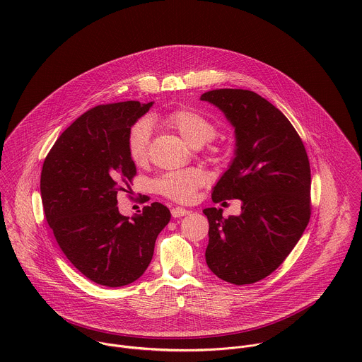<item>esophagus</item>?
<instances>
[{
	"label": "esophagus",
	"instance_id": "34e87169",
	"mask_svg": "<svg viewBox=\"0 0 362 362\" xmlns=\"http://www.w3.org/2000/svg\"><path fill=\"white\" fill-rule=\"evenodd\" d=\"M188 213H189V210L185 207L175 206L171 209L173 217H182V216H187Z\"/></svg>",
	"mask_w": 362,
	"mask_h": 362
}]
</instances>
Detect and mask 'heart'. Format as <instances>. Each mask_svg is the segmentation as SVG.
Instances as JSON below:
<instances>
[{
	"instance_id": "heart-1",
	"label": "heart",
	"mask_w": 362,
	"mask_h": 362,
	"mask_svg": "<svg viewBox=\"0 0 362 362\" xmlns=\"http://www.w3.org/2000/svg\"><path fill=\"white\" fill-rule=\"evenodd\" d=\"M161 124L175 131L192 148H201L216 136V127L201 111L191 107L175 108L161 118ZM151 124L148 119L136 121L127 138V151L135 165H145L149 158ZM213 156L221 155L220 149H211ZM205 184V174L198 168L170 171L160 175L155 182L156 192L175 202H189L195 191Z\"/></svg>"
}]
</instances>
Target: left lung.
Wrapping results in <instances>:
<instances>
[{
    "label": "left lung",
    "instance_id": "1",
    "mask_svg": "<svg viewBox=\"0 0 362 362\" xmlns=\"http://www.w3.org/2000/svg\"><path fill=\"white\" fill-rule=\"evenodd\" d=\"M201 100L224 112L237 139L235 157L213 188L211 201L243 202L238 216L204 210L207 266L224 281L252 284L284 262L308 226L310 160L287 117L258 93L216 89Z\"/></svg>",
    "mask_w": 362,
    "mask_h": 362
}]
</instances>
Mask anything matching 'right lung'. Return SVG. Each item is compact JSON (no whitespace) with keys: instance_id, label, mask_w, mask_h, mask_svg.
Wrapping results in <instances>:
<instances>
[{"instance_id":"1","label":"right lung","mask_w":362,"mask_h":362,"mask_svg":"<svg viewBox=\"0 0 362 362\" xmlns=\"http://www.w3.org/2000/svg\"><path fill=\"white\" fill-rule=\"evenodd\" d=\"M153 105L100 104L75 119L43 163L42 202L54 237L68 260L89 280L121 287L148 269L170 210L153 202L132 218L118 211L136 167L127 151L131 127Z\"/></svg>"}]
</instances>
